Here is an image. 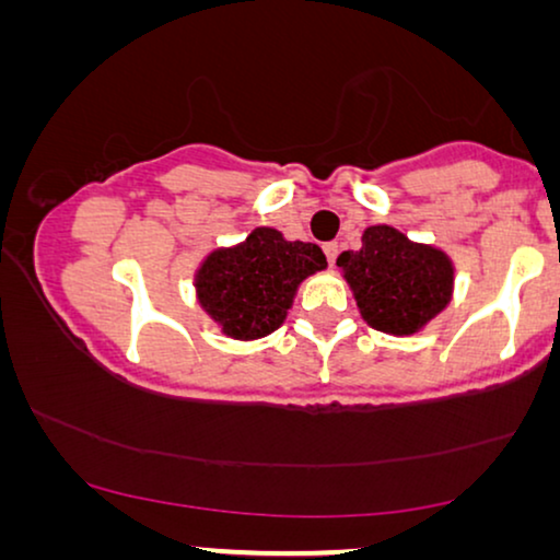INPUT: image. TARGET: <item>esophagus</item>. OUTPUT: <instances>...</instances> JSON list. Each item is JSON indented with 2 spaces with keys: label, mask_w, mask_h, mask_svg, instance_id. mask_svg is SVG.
I'll return each instance as SVG.
<instances>
[{
  "label": "esophagus",
  "mask_w": 560,
  "mask_h": 560,
  "mask_svg": "<svg viewBox=\"0 0 560 560\" xmlns=\"http://www.w3.org/2000/svg\"><path fill=\"white\" fill-rule=\"evenodd\" d=\"M322 250H325L327 264H329V266H335V258H337V243H325V246H322Z\"/></svg>",
  "instance_id": "esophagus-1"
}]
</instances>
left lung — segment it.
Masks as SVG:
<instances>
[{
  "mask_svg": "<svg viewBox=\"0 0 560 560\" xmlns=\"http://www.w3.org/2000/svg\"><path fill=\"white\" fill-rule=\"evenodd\" d=\"M342 266L362 319L388 335H413L452 299L454 269L446 254L411 243L390 225H370L360 250H345Z\"/></svg>",
  "mask_w": 560,
  "mask_h": 560,
  "instance_id": "left-lung-1",
  "label": "left lung"
}]
</instances>
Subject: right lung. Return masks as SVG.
<instances>
[{
	"label": "right lung",
	"instance_id": "add662e5",
	"mask_svg": "<svg viewBox=\"0 0 560 560\" xmlns=\"http://www.w3.org/2000/svg\"><path fill=\"white\" fill-rule=\"evenodd\" d=\"M325 266L314 243L283 241L273 228H256L241 246L205 258L195 287L202 310L225 335L256 340L281 325L299 283Z\"/></svg>",
	"mask_w": 560,
	"mask_h": 560
}]
</instances>
